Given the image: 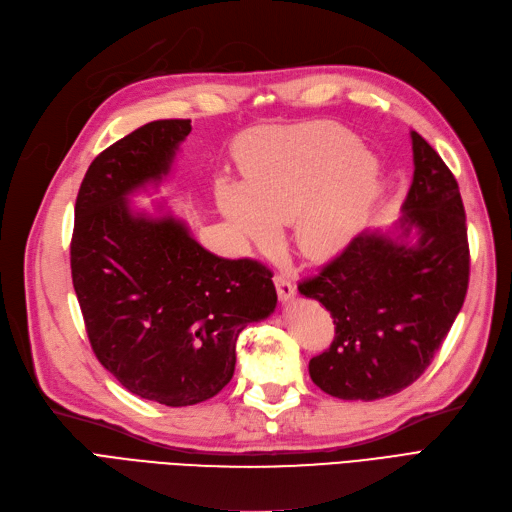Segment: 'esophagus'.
<instances>
[{"mask_svg":"<svg viewBox=\"0 0 512 512\" xmlns=\"http://www.w3.org/2000/svg\"><path fill=\"white\" fill-rule=\"evenodd\" d=\"M273 281H275V288H277V294H279V301L281 303H290L292 298H294V294H296V288L292 284V279L288 275H284V273H279V275L273 277Z\"/></svg>","mask_w":512,"mask_h":512,"instance_id":"34e87169","label":"esophagus"}]
</instances>
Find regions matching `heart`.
Instances as JSON below:
<instances>
[{
    "instance_id": "heart-1",
    "label": "heart",
    "mask_w": 512,
    "mask_h": 512,
    "mask_svg": "<svg viewBox=\"0 0 512 512\" xmlns=\"http://www.w3.org/2000/svg\"><path fill=\"white\" fill-rule=\"evenodd\" d=\"M243 184L220 180L218 205L256 245L292 222V239L307 258H328L354 239L379 178L377 158L334 122L248 135L239 146Z\"/></svg>"
}]
</instances>
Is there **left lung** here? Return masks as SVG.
I'll use <instances>...</instances> for the list:
<instances>
[{
    "mask_svg": "<svg viewBox=\"0 0 512 512\" xmlns=\"http://www.w3.org/2000/svg\"><path fill=\"white\" fill-rule=\"evenodd\" d=\"M413 182L394 231H364L298 292L334 320L309 375L341 400H379L417 381L460 313L470 275L466 214L453 173L411 131Z\"/></svg>",
    "mask_w": 512,
    "mask_h": 512,
    "instance_id": "1",
    "label": "left lung"
}]
</instances>
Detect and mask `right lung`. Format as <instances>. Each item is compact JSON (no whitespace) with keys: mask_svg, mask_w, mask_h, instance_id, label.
<instances>
[{"mask_svg":"<svg viewBox=\"0 0 512 512\" xmlns=\"http://www.w3.org/2000/svg\"><path fill=\"white\" fill-rule=\"evenodd\" d=\"M190 120H154L105 148L76 199L72 279L88 341L122 387L165 407L214 398L235 373L239 332L277 305L273 273L192 239L184 220L129 197L171 171Z\"/></svg>","mask_w":512,"mask_h":512,"instance_id":"add662e5","label":"right lung"}]
</instances>
